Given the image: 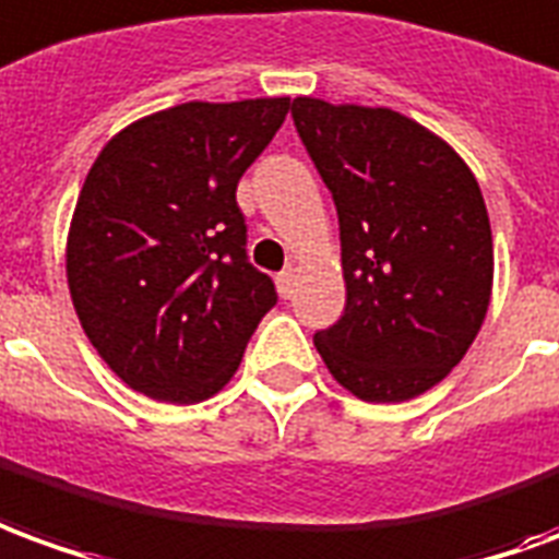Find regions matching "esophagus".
I'll return each mask as SVG.
<instances>
[{
    "label": "esophagus",
    "mask_w": 559,
    "mask_h": 559,
    "mask_svg": "<svg viewBox=\"0 0 559 559\" xmlns=\"http://www.w3.org/2000/svg\"><path fill=\"white\" fill-rule=\"evenodd\" d=\"M276 288H280L283 298H292V288H295V271H292V267L283 273H276Z\"/></svg>",
    "instance_id": "esophagus-1"
}]
</instances>
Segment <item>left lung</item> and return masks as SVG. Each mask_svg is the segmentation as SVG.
Segmentation results:
<instances>
[{
    "label": "left lung",
    "mask_w": 559,
    "mask_h": 559,
    "mask_svg": "<svg viewBox=\"0 0 559 559\" xmlns=\"http://www.w3.org/2000/svg\"><path fill=\"white\" fill-rule=\"evenodd\" d=\"M292 120L340 219L346 307L312 336L355 397H418L457 367L493 283L488 210L437 134L388 108L295 98Z\"/></svg>",
    "instance_id": "1"
}]
</instances>
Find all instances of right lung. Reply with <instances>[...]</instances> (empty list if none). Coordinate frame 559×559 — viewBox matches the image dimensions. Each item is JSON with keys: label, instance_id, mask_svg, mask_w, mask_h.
Segmentation results:
<instances>
[{"label": "right lung", "instance_id": "obj_1", "mask_svg": "<svg viewBox=\"0 0 559 559\" xmlns=\"http://www.w3.org/2000/svg\"><path fill=\"white\" fill-rule=\"evenodd\" d=\"M286 114L288 98L177 105L122 129L86 174L71 300L98 355L146 397L216 394L276 304L249 264L237 183Z\"/></svg>", "mask_w": 559, "mask_h": 559}]
</instances>
